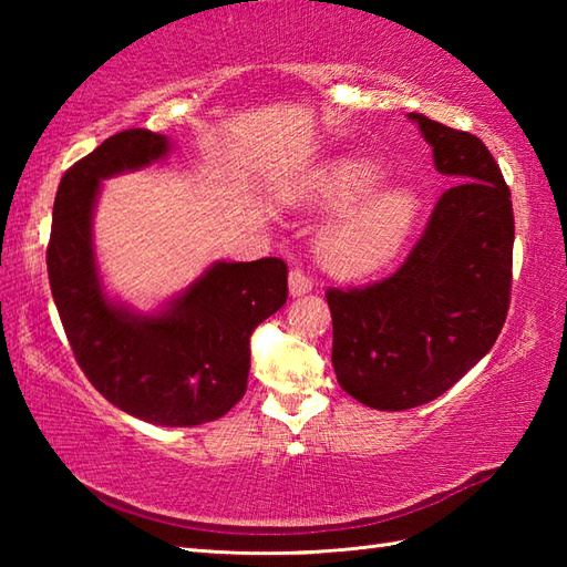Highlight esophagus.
<instances>
[{"instance_id": "34e87169", "label": "esophagus", "mask_w": 567, "mask_h": 567, "mask_svg": "<svg viewBox=\"0 0 567 567\" xmlns=\"http://www.w3.org/2000/svg\"><path fill=\"white\" fill-rule=\"evenodd\" d=\"M311 287H315V282H311L309 275H305V270L295 268L290 272V295L292 297H302V295L311 292Z\"/></svg>"}]
</instances>
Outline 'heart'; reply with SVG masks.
Masks as SVG:
<instances>
[{"instance_id":"b5f03b06","label":"heart","mask_w":567,"mask_h":567,"mask_svg":"<svg viewBox=\"0 0 567 567\" xmlns=\"http://www.w3.org/2000/svg\"><path fill=\"white\" fill-rule=\"evenodd\" d=\"M384 185V171L370 158L341 155L297 179L290 207L331 214L321 228V262L339 275H368L388 265L414 234L421 202L412 187Z\"/></svg>"}]
</instances>
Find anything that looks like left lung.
<instances>
[{
    "instance_id": "left-lung-1",
    "label": "left lung",
    "mask_w": 567,
    "mask_h": 567,
    "mask_svg": "<svg viewBox=\"0 0 567 567\" xmlns=\"http://www.w3.org/2000/svg\"><path fill=\"white\" fill-rule=\"evenodd\" d=\"M453 183L394 275L329 290L331 363L365 406L402 412L436 400L480 363L507 319L514 214L485 143L424 114H406Z\"/></svg>"
}]
</instances>
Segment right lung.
Listing matches in <instances>:
<instances>
[{
	"label": "right lung",
	"mask_w": 567,
	"mask_h": 567,
	"mask_svg": "<svg viewBox=\"0 0 567 567\" xmlns=\"http://www.w3.org/2000/svg\"><path fill=\"white\" fill-rule=\"evenodd\" d=\"M171 151L167 136L128 128L70 167L53 204L48 280L72 353L102 396L155 426H199L244 396L250 333L287 302V265L216 260L153 311L110 297L92 234L102 179Z\"/></svg>",
	"instance_id": "add662e5"
}]
</instances>
